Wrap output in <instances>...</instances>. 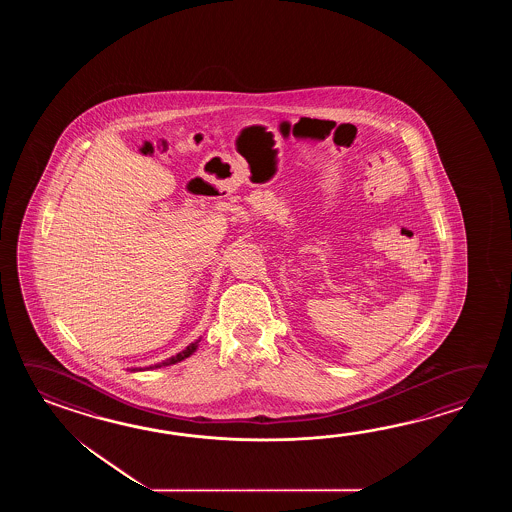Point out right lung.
Returning a JSON list of instances; mask_svg holds the SVG:
<instances>
[{
    "instance_id": "obj_1",
    "label": "right lung",
    "mask_w": 512,
    "mask_h": 512,
    "mask_svg": "<svg viewBox=\"0 0 512 512\" xmlns=\"http://www.w3.org/2000/svg\"><path fill=\"white\" fill-rule=\"evenodd\" d=\"M197 348V342H194V344H190L188 348L183 349L181 353H177L175 357H172V359L164 360V362H161V364H157L155 368H161V366H170V364H175V362H181V360H185L186 357H190L194 351H196Z\"/></svg>"
}]
</instances>
